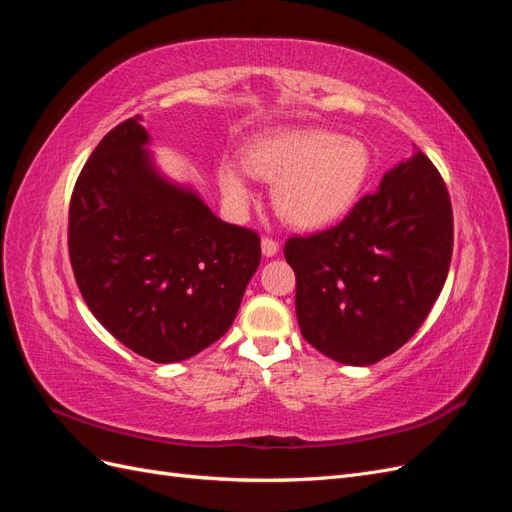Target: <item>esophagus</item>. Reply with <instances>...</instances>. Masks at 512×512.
Listing matches in <instances>:
<instances>
[{
	"mask_svg": "<svg viewBox=\"0 0 512 512\" xmlns=\"http://www.w3.org/2000/svg\"><path fill=\"white\" fill-rule=\"evenodd\" d=\"M260 247H262V254H265L267 258H271V256H275L277 252H280V245H277L271 237H262Z\"/></svg>",
	"mask_w": 512,
	"mask_h": 512,
	"instance_id": "esophagus-1",
	"label": "esophagus"
}]
</instances>
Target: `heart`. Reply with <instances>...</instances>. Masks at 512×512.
I'll return each mask as SVG.
<instances>
[{
	"mask_svg": "<svg viewBox=\"0 0 512 512\" xmlns=\"http://www.w3.org/2000/svg\"><path fill=\"white\" fill-rule=\"evenodd\" d=\"M243 166L273 183V207L286 224L320 230L350 213L374 160L361 138L305 128L256 138L243 151ZM220 188L235 205L252 196L243 173L230 162L220 166Z\"/></svg>",
	"mask_w": 512,
	"mask_h": 512,
	"instance_id": "heart-1",
	"label": "heart"
}]
</instances>
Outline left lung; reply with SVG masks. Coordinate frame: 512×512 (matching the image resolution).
<instances>
[{
    "mask_svg": "<svg viewBox=\"0 0 512 512\" xmlns=\"http://www.w3.org/2000/svg\"><path fill=\"white\" fill-rule=\"evenodd\" d=\"M451 254V198L436 166L416 151L337 226L286 241L301 335L337 363L382 361L425 322Z\"/></svg>",
    "mask_w": 512,
    "mask_h": 512,
    "instance_id": "8db88e82",
    "label": "left lung"
}]
</instances>
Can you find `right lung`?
<instances>
[{
	"mask_svg": "<svg viewBox=\"0 0 512 512\" xmlns=\"http://www.w3.org/2000/svg\"><path fill=\"white\" fill-rule=\"evenodd\" d=\"M141 121L119 123L83 166L68 250L102 327L153 363H177L230 329L260 265V237L222 222L190 185L166 179Z\"/></svg>",
	"mask_w": 512,
	"mask_h": 512,
	"instance_id": "obj_1",
	"label": "right lung"
}]
</instances>
